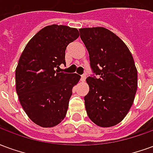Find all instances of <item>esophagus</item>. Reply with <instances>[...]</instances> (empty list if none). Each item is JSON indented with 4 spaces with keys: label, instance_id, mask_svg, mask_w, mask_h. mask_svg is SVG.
<instances>
[{
    "label": "esophagus",
    "instance_id": "34e87169",
    "mask_svg": "<svg viewBox=\"0 0 153 153\" xmlns=\"http://www.w3.org/2000/svg\"><path fill=\"white\" fill-rule=\"evenodd\" d=\"M85 79H86V76H85V75H82V76H81V78H80L81 82H84V81H85Z\"/></svg>",
    "mask_w": 153,
    "mask_h": 153
}]
</instances>
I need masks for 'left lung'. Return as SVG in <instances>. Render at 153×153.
<instances>
[{"label": "left lung", "mask_w": 153, "mask_h": 153, "mask_svg": "<svg viewBox=\"0 0 153 153\" xmlns=\"http://www.w3.org/2000/svg\"><path fill=\"white\" fill-rule=\"evenodd\" d=\"M80 38L89 54L91 68L98 79L87 78L84 97L87 114L102 128L123 120L134 103L138 71L130 51L117 35L103 27L80 28Z\"/></svg>", "instance_id": "obj_1"}]
</instances>
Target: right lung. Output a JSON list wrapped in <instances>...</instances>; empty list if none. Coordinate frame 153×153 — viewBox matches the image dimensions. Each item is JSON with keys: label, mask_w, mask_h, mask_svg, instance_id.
I'll return each mask as SVG.
<instances>
[{"label": "right lung", "mask_w": 153, "mask_h": 153, "mask_svg": "<svg viewBox=\"0 0 153 153\" xmlns=\"http://www.w3.org/2000/svg\"><path fill=\"white\" fill-rule=\"evenodd\" d=\"M79 36L75 28L52 25L42 28L23 51L15 70L19 102L29 119L43 128L59 125L65 117L77 74L59 73L68 44Z\"/></svg>", "instance_id": "right-lung-1"}]
</instances>
